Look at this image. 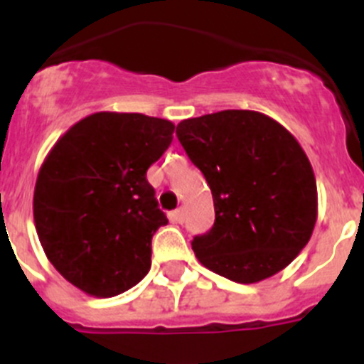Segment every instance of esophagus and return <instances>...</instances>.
I'll return each instance as SVG.
<instances>
[{"instance_id": "obj_1", "label": "esophagus", "mask_w": 364, "mask_h": 364, "mask_svg": "<svg viewBox=\"0 0 364 364\" xmlns=\"http://www.w3.org/2000/svg\"><path fill=\"white\" fill-rule=\"evenodd\" d=\"M173 217H175V220L178 222V224H184V220H186V211H184V208H180V210H176L175 213H173Z\"/></svg>"}]
</instances>
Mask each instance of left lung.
Here are the masks:
<instances>
[{"label": "left lung", "instance_id": "1", "mask_svg": "<svg viewBox=\"0 0 364 364\" xmlns=\"http://www.w3.org/2000/svg\"><path fill=\"white\" fill-rule=\"evenodd\" d=\"M176 136L213 195V228L191 242L200 264L240 284L284 269L317 220L314 169L294 134L262 112L228 109L182 120Z\"/></svg>", "mask_w": 364, "mask_h": 364}]
</instances>
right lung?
Masks as SVG:
<instances>
[{"label":"right lung","mask_w":364,"mask_h":364,"mask_svg":"<svg viewBox=\"0 0 364 364\" xmlns=\"http://www.w3.org/2000/svg\"><path fill=\"white\" fill-rule=\"evenodd\" d=\"M175 125L140 112H95L63 134L34 188V224L50 264L95 297L124 294L151 268L167 218L146 173Z\"/></svg>","instance_id":"right-lung-1"}]
</instances>
